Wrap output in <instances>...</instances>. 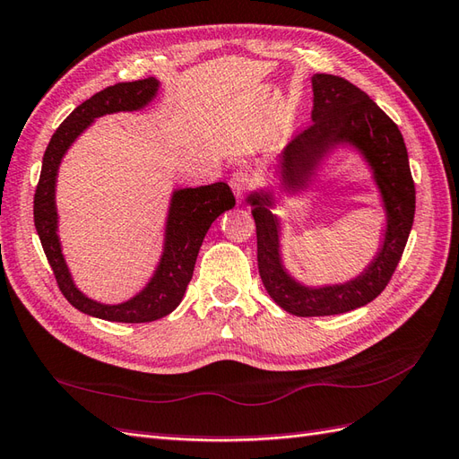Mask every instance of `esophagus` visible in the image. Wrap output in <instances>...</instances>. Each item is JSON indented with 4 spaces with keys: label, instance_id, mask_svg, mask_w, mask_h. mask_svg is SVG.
Returning <instances> with one entry per match:
<instances>
[{
    "label": "esophagus",
    "instance_id": "esophagus-1",
    "mask_svg": "<svg viewBox=\"0 0 459 459\" xmlns=\"http://www.w3.org/2000/svg\"><path fill=\"white\" fill-rule=\"evenodd\" d=\"M230 186L234 189V195H237V199H238V204H242L244 197H247L248 186H250V176L247 169H237V172H234L230 178Z\"/></svg>",
    "mask_w": 459,
    "mask_h": 459
}]
</instances>
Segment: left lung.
<instances>
[{"label": "left lung", "mask_w": 459, "mask_h": 459, "mask_svg": "<svg viewBox=\"0 0 459 459\" xmlns=\"http://www.w3.org/2000/svg\"><path fill=\"white\" fill-rule=\"evenodd\" d=\"M313 123L285 146L280 158L287 191L308 187L316 168L338 144L354 146L366 158L385 209V237L376 258L354 280L307 287L283 268L280 221L273 215L272 191L248 195L258 238V270L272 299L295 316H326L364 307L385 290L407 247L414 221V181L399 126L369 95L333 74L313 76Z\"/></svg>", "instance_id": "obj_1"}]
</instances>
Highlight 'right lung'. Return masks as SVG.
<instances>
[{"mask_svg":"<svg viewBox=\"0 0 459 459\" xmlns=\"http://www.w3.org/2000/svg\"><path fill=\"white\" fill-rule=\"evenodd\" d=\"M158 88L160 82L156 78L121 82L109 85L78 105L52 134L45 158H42V169L35 191V227L62 295L78 311L111 323H152L172 313L184 299L187 283L194 275L199 248L212 221L237 204L225 181L176 189L172 201H169L164 252L160 255L154 275L141 293L119 305H103L85 297L74 285L58 238V212L55 201L58 166L72 143L98 117L143 109L156 98Z\"/></svg>","mask_w":459,"mask_h":459,"instance_id":"right-lung-1","label":"right lung"}]
</instances>
